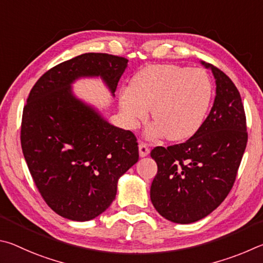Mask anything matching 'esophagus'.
I'll list each match as a JSON object with an SVG mask.
<instances>
[{
    "mask_svg": "<svg viewBox=\"0 0 263 263\" xmlns=\"http://www.w3.org/2000/svg\"><path fill=\"white\" fill-rule=\"evenodd\" d=\"M139 150H140V156L141 157H145V156H148L150 154V149H149V145L144 143V142H142L139 145Z\"/></svg>",
    "mask_w": 263,
    "mask_h": 263,
    "instance_id": "1",
    "label": "esophagus"
}]
</instances>
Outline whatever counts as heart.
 <instances>
[{"label":"heart","instance_id":"obj_1","mask_svg":"<svg viewBox=\"0 0 263 263\" xmlns=\"http://www.w3.org/2000/svg\"><path fill=\"white\" fill-rule=\"evenodd\" d=\"M213 98V84L202 69L177 64H150L136 73L130 86L120 91L119 106L128 127L148 115L156 122L150 132L171 141L187 139L203 123Z\"/></svg>","mask_w":263,"mask_h":263}]
</instances>
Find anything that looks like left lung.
I'll return each mask as SVG.
<instances>
[{"instance_id":"8db88e82","label":"left lung","mask_w":263,"mask_h":263,"mask_svg":"<svg viewBox=\"0 0 263 263\" xmlns=\"http://www.w3.org/2000/svg\"><path fill=\"white\" fill-rule=\"evenodd\" d=\"M202 64L216 80L209 115L185 143L156 146L150 154L158 167L151 202L164 218L178 224L204 218L225 200L248 139L245 109L234 83L217 67Z\"/></svg>"}]
</instances>
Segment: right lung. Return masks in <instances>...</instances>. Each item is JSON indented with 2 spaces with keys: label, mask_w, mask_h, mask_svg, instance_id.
Segmentation results:
<instances>
[{
  "label": "right lung",
  "mask_w": 263,
  "mask_h": 263,
  "mask_svg": "<svg viewBox=\"0 0 263 263\" xmlns=\"http://www.w3.org/2000/svg\"><path fill=\"white\" fill-rule=\"evenodd\" d=\"M127 62L106 53L78 55L46 71L30 91L23 155L43 199L64 218L85 222L104 213L119 178L139 160L136 136L109 124L70 86L80 77L100 76L114 93Z\"/></svg>",
  "instance_id": "right-lung-1"
}]
</instances>
